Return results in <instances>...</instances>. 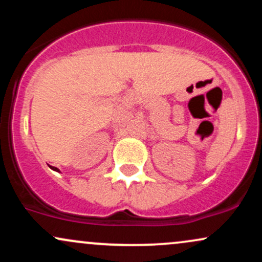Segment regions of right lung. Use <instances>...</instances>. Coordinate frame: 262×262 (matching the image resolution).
Listing matches in <instances>:
<instances>
[{"mask_svg": "<svg viewBox=\"0 0 262 262\" xmlns=\"http://www.w3.org/2000/svg\"><path fill=\"white\" fill-rule=\"evenodd\" d=\"M50 169H52V170H54V171H58V172H60V171H59V169H58V167H54V166H50Z\"/></svg>", "mask_w": 262, "mask_h": 262, "instance_id": "1", "label": "right lung"}]
</instances>
